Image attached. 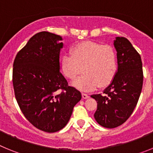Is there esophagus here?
Listing matches in <instances>:
<instances>
[{
    "instance_id": "esophagus-1",
    "label": "esophagus",
    "mask_w": 153,
    "mask_h": 153,
    "mask_svg": "<svg viewBox=\"0 0 153 153\" xmlns=\"http://www.w3.org/2000/svg\"><path fill=\"white\" fill-rule=\"evenodd\" d=\"M82 97H83V99H87L89 97V96L86 94V93H82Z\"/></svg>"
}]
</instances>
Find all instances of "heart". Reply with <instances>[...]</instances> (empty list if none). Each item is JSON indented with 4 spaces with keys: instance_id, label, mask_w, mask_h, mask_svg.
I'll use <instances>...</instances> for the list:
<instances>
[{
    "instance_id": "1",
    "label": "heart",
    "mask_w": 153,
    "mask_h": 153,
    "mask_svg": "<svg viewBox=\"0 0 153 153\" xmlns=\"http://www.w3.org/2000/svg\"><path fill=\"white\" fill-rule=\"evenodd\" d=\"M64 76L74 80L79 90H93L97 86L106 87L114 80L118 70L117 53L109 45L91 41L82 42L72 47L70 53L63 55L60 61Z\"/></svg>"
}]
</instances>
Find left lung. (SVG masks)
<instances>
[{"label":"left lung","instance_id":"1","mask_svg":"<svg viewBox=\"0 0 153 153\" xmlns=\"http://www.w3.org/2000/svg\"><path fill=\"white\" fill-rule=\"evenodd\" d=\"M118 70L114 80L102 94L91 97L97 102L94 118L100 126L116 128L126 121L136 106L143 83V63L140 53L125 37L114 40Z\"/></svg>","mask_w":153,"mask_h":153}]
</instances>
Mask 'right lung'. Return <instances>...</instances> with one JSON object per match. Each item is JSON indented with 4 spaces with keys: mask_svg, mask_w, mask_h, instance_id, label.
Returning a JSON list of instances; mask_svg holds the SVG:
<instances>
[{
    "mask_svg": "<svg viewBox=\"0 0 153 153\" xmlns=\"http://www.w3.org/2000/svg\"><path fill=\"white\" fill-rule=\"evenodd\" d=\"M60 40L61 36L47 31L36 33L13 61V86L20 109L33 126L47 132L63 129L82 97L60 71Z\"/></svg>",
    "mask_w": 153,
    "mask_h": 153,
    "instance_id": "obj_1",
    "label": "right lung"
}]
</instances>
